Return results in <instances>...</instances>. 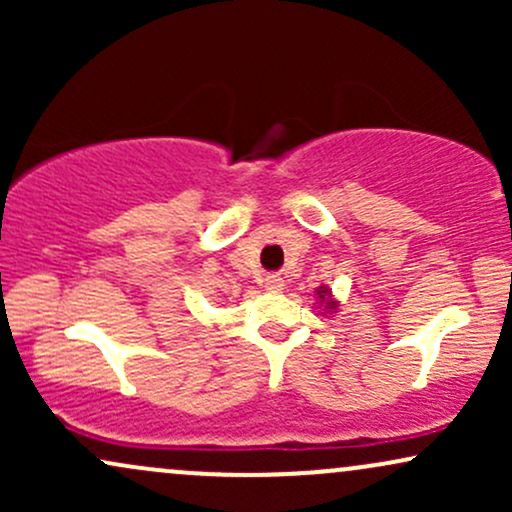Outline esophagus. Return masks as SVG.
<instances>
[{"label":"esophagus","instance_id":"esophagus-1","mask_svg":"<svg viewBox=\"0 0 512 512\" xmlns=\"http://www.w3.org/2000/svg\"><path fill=\"white\" fill-rule=\"evenodd\" d=\"M264 289H267V291H281V289H284V279H281L279 274H269L267 279H264Z\"/></svg>","mask_w":512,"mask_h":512}]
</instances>
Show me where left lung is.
<instances>
[{
    "mask_svg": "<svg viewBox=\"0 0 512 512\" xmlns=\"http://www.w3.org/2000/svg\"><path fill=\"white\" fill-rule=\"evenodd\" d=\"M317 293H320V298H322V301H325V296H327V289H320V291H317ZM327 308H337V303H334L330 296H327Z\"/></svg>",
    "mask_w": 512,
    "mask_h": 512,
    "instance_id": "obj_1",
    "label": "left lung"
}]
</instances>
